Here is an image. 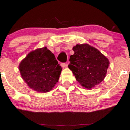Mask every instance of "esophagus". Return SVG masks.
<instances>
[{
	"label": "esophagus",
	"mask_w": 130,
	"mask_h": 130,
	"mask_svg": "<svg viewBox=\"0 0 130 130\" xmlns=\"http://www.w3.org/2000/svg\"><path fill=\"white\" fill-rule=\"evenodd\" d=\"M61 66L62 67H63V68H66V67H67L68 64L66 63H61Z\"/></svg>",
	"instance_id": "esophagus-1"
}]
</instances>
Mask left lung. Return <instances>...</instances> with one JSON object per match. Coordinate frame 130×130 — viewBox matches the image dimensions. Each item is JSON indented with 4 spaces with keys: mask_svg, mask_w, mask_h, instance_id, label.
Wrapping results in <instances>:
<instances>
[{
    "mask_svg": "<svg viewBox=\"0 0 130 130\" xmlns=\"http://www.w3.org/2000/svg\"><path fill=\"white\" fill-rule=\"evenodd\" d=\"M74 54L70 57L69 68L76 80L87 89H91L106 77L109 61L98 49L88 44L73 47Z\"/></svg>",
    "mask_w": 130,
    "mask_h": 130,
    "instance_id": "1",
    "label": "left lung"
}]
</instances>
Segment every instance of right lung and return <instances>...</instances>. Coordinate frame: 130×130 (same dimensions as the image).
<instances>
[{"label":"right lung","mask_w":130,"mask_h":130,"mask_svg":"<svg viewBox=\"0 0 130 130\" xmlns=\"http://www.w3.org/2000/svg\"><path fill=\"white\" fill-rule=\"evenodd\" d=\"M19 69L22 78L30 88L44 93L54 87L62 68L54 54L45 46L29 53L21 61Z\"/></svg>","instance_id":"obj_1"}]
</instances>
